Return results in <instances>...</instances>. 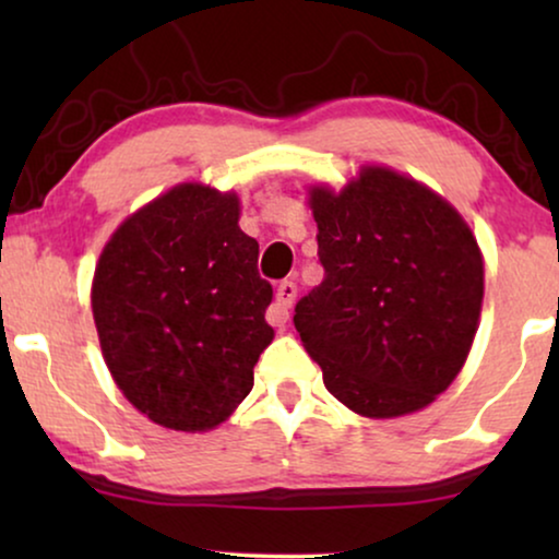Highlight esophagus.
<instances>
[{"mask_svg": "<svg viewBox=\"0 0 559 559\" xmlns=\"http://www.w3.org/2000/svg\"><path fill=\"white\" fill-rule=\"evenodd\" d=\"M295 297H297V285H295V282H287V280L280 282L277 297H274L272 308L266 310V320H270L272 325L285 328V323L289 320V308H293Z\"/></svg>", "mask_w": 559, "mask_h": 559, "instance_id": "1", "label": "esophagus"}]
</instances>
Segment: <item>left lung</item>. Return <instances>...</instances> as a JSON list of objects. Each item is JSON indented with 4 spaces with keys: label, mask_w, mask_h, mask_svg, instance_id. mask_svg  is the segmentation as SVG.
Wrapping results in <instances>:
<instances>
[{
    "label": "left lung",
    "mask_w": 559,
    "mask_h": 559,
    "mask_svg": "<svg viewBox=\"0 0 559 559\" xmlns=\"http://www.w3.org/2000/svg\"><path fill=\"white\" fill-rule=\"evenodd\" d=\"M325 277L295 328L335 400L366 417L423 409L463 369L484 262L455 209L419 182L366 167L338 195L310 193Z\"/></svg>",
    "instance_id": "8db88e82"
}]
</instances>
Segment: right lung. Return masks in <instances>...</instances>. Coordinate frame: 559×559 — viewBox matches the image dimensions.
<instances>
[{"label": "right lung", "mask_w": 559, "mask_h": 559, "mask_svg": "<svg viewBox=\"0 0 559 559\" xmlns=\"http://www.w3.org/2000/svg\"><path fill=\"white\" fill-rule=\"evenodd\" d=\"M259 243L234 193L178 186L127 218L94 277V320L114 381L152 423L203 432L254 386L272 343Z\"/></svg>", "instance_id": "obj_1"}]
</instances>
